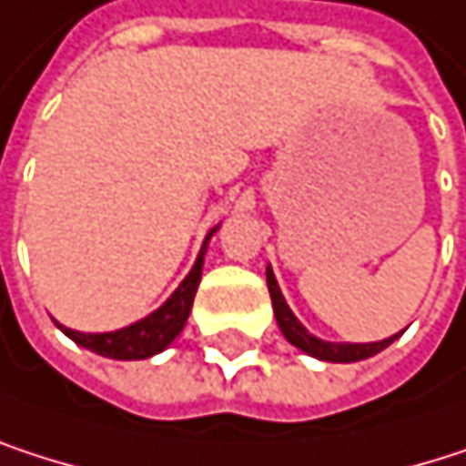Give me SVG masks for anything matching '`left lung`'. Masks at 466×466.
I'll return each instance as SVG.
<instances>
[{
  "mask_svg": "<svg viewBox=\"0 0 466 466\" xmlns=\"http://www.w3.org/2000/svg\"><path fill=\"white\" fill-rule=\"evenodd\" d=\"M266 282H268V293H271V304H274V315H277V323L285 334V339L290 345H296L299 350H304L307 355H315L320 360H334V363H352V360H363V358H371L377 355L380 350H385L393 339H399V334H393L390 339H382V342H369V345H350V342H323L318 337H312L301 323L299 318L290 312L279 285H277V277L271 268H266Z\"/></svg>",
  "mask_w": 466,
  "mask_h": 466,
  "instance_id": "left-lung-1",
  "label": "left lung"
}]
</instances>
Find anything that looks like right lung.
Segmentation results:
<instances>
[{
	"label": "right lung",
	"mask_w": 466,
	"mask_h": 466,
	"mask_svg": "<svg viewBox=\"0 0 466 466\" xmlns=\"http://www.w3.org/2000/svg\"><path fill=\"white\" fill-rule=\"evenodd\" d=\"M211 233L206 236V241L200 247V255H198L192 271L187 274V279L148 318H143V320H137V323H132L127 329L108 331V334H81V331H73V329H65V326H59V329L76 345L92 350L97 355H106V358H116V360H140V358H151V355L162 352L181 334V329H184V323L189 318V309H192V301H195V293H198V285H200V274H203L206 244H208Z\"/></svg>",
	"instance_id": "add662e5"
}]
</instances>
